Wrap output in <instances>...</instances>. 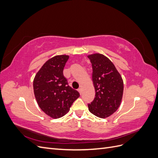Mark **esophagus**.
Listing matches in <instances>:
<instances>
[{"label":"esophagus","mask_w":158,"mask_h":158,"mask_svg":"<svg viewBox=\"0 0 158 158\" xmlns=\"http://www.w3.org/2000/svg\"><path fill=\"white\" fill-rule=\"evenodd\" d=\"M78 92L80 93V95L82 94V89H81V88H79V89H78Z\"/></svg>","instance_id":"obj_1"}]
</instances>
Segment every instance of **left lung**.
I'll use <instances>...</instances> for the list:
<instances>
[{
	"instance_id": "left-lung-1",
	"label": "left lung",
	"mask_w": 158,
	"mask_h": 158,
	"mask_svg": "<svg viewBox=\"0 0 158 158\" xmlns=\"http://www.w3.org/2000/svg\"><path fill=\"white\" fill-rule=\"evenodd\" d=\"M92 63V81L95 95L88 109L99 118L111 116L119 107L123 94V80L107 56L95 53L88 56Z\"/></svg>"
}]
</instances>
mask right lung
I'll return each instance as SVG.
<instances>
[{
	"instance_id": "1",
	"label": "right lung",
	"mask_w": 158,
	"mask_h": 158,
	"mask_svg": "<svg viewBox=\"0 0 158 158\" xmlns=\"http://www.w3.org/2000/svg\"><path fill=\"white\" fill-rule=\"evenodd\" d=\"M69 55H56L45 62L37 72L33 86L38 106L47 115L58 118L67 113L73 102L80 96L78 91L70 87L63 75Z\"/></svg>"
}]
</instances>
